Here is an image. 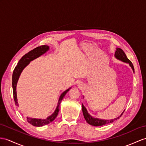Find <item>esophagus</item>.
<instances>
[{
	"label": "esophagus",
	"mask_w": 146,
	"mask_h": 146,
	"mask_svg": "<svg viewBox=\"0 0 146 146\" xmlns=\"http://www.w3.org/2000/svg\"><path fill=\"white\" fill-rule=\"evenodd\" d=\"M78 86L80 87H82L83 85H82V84L81 83H79V84H78Z\"/></svg>",
	"instance_id": "esophagus-1"
}]
</instances>
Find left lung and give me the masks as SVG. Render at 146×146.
Masks as SVG:
<instances>
[{"mask_svg": "<svg viewBox=\"0 0 146 146\" xmlns=\"http://www.w3.org/2000/svg\"><path fill=\"white\" fill-rule=\"evenodd\" d=\"M115 58L118 60H119V61H122L123 62L128 64L129 66L131 67V69H132L133 72L134 73V66L133 65L132 62H131L129 60L127 59L126 55L125 54V53H124V52L121 49L119 48H116V51L115 53ZM83 98H84V97H83ZM82 112H83L84 118L85 119L86 121L88 124H90V125H92V126H100L105 125V124H107L109 123H113V121H115V120L119 119V117L122 115L124 111L121 113V114L120 116L117 117V118H116L111 119H100V118H94V117L91 116L89 113H88L87 108H85L84 106V105L82 104Z\"/></svg>", "mask_w": 146, "mask_h": 146, "instance_id": "obj_1", "label": "left lung"}]
</instances>
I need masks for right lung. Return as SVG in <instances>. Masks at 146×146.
Returning a JSON list of instances; mask_svg holds the SVG:
<instances>
[{
  "mask_svg": "<svg viewBox=\"0 0 146 146\" xmlns=\"http://www.w3.org/2000/svg\"><path fill=\"white\" fill-rule=\"evenodd\" d=\"M49 50V46L47 45L40 46L38 47L35 48L33 50L28 52L27 54H25L22 58L20 59V61L18 62L17 66L14 69L12 75V88H13V98L15 102V105L19 106V104L17 102V85L18 80L19 79V77L21 75V73L22 72L23 69L29 64L30 62L34 59H36L39 57H40L41 55L45 54ZM71 87L68 89H67L60 95L59 100L58 102V105L56 106V108L54 110V113L52 115L47 117L46 119H38V118H32L30 117H27V121L30 123L31 125L40 127L44 126L46 124H48L49 123L52 122L54 121V119L58 116V113L59 111V106L61 104V102L63 98L64 97L66 94L69 91Z\"/></svg>",
  "mask_w": 146,
  "mask_h": 146,
  "instance_id": "obj_1",
  "label": "right lung"
}]
</instances>
